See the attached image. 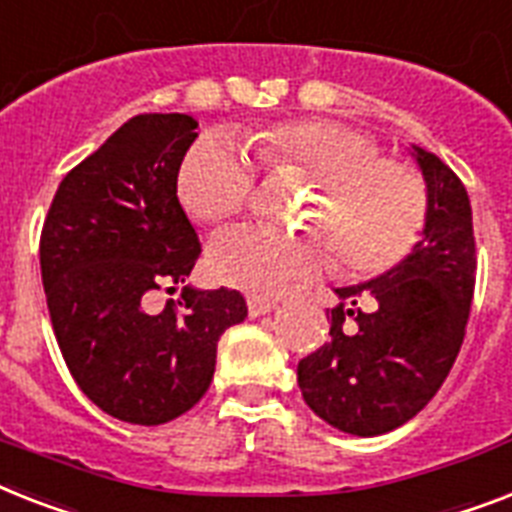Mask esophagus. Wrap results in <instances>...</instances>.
Wrapping results in <instances>:
<instances>
[{"instance_id": "obj_1", "label": "esophagus", "mask_w": 512, "mask_h": 512, "mask_svg": "<svg viewBox=\"0 0 512 512\" xmlns=\"http://www.w3.org/2000/svg\"><path fill=\"white\" fill-rule=\"evenodd\" d=\"M278 307V299H268V297H247V310L252 318H260V315L270 313V310H276Z\"/></svg>"}]
</instances>
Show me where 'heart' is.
Here are the masks:
<instances>
[{"instance_id":"1","label":"heart","mask_w":512,"mask_h":512,"mask_svg":"<svg viewBox=\"0 0 512 512\" xmlns=\"http://www.w3.org/2000/svg\"><path fill=\"white\" fill-rule=\"evenodd\" d=\"M242 149L268 173L315 184L321 197L310 205L307 226L326 236L347 273H384L418 242L426 223L421 176L405 162L381 157L363 131L339 120H286L244 131ZM242 149L220 136H202L184 155L176 191L197 223L218 226L244 210L255 176ZM323 265L321 239L255 226L223 231L207 249L213 278L255 297L281 294Z\"/></svg>"}]
</instances>
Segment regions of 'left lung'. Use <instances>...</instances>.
Wrapping results in <instances>:
<instances>
[{"label":"left lung","instance_id":"left-lung-1","mask_svg":"<svg viewBox=\"0 0 512 512\" xmlns=\"http://www.w3.org/2000/svg\"><path fill=\"white\" fill-rule=\"evenodd\" d=\"M410 155L426 184L421 242L381 276L334 289L331 339L297 365L307 407L352 436L394 431L429 405L471 313L476 242L468 191L434 152L410 144ZM363 298L365 311L356 307Z\"/></svg>","mask_w":512,"mask_h":512}]
</instances>
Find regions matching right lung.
Returning <instances> with one entry per match:
<instances>
[{
	"label": "right lung",
	"instance_id": "obj_1",
	"mask_svg": "<svg viewBox=\"0 0 512 512\" xmlns=\"http://www.w3.org/2000/svg\"><path fill=\"white\" fill-rule=\"evenodd\" d=\"M184 112L136 115L62 178L41 231V281L60 352L99 410L160 426L210 389L218 339L247 318L236 289L187 284L199 236L178 202L181 160L197 139Z\"/></svg>",
	"mask_w": 512,
	"mask_h": 512
}]
</instances>
